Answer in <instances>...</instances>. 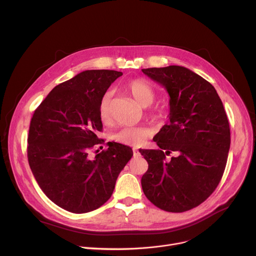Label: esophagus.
<instances>
[{"instance_id":"obj_1","label":"esophagus","mask_w":256,"mask_h":256,"mask_svg":"<svg viewBox=\"0 0 256 256\" xmlns=\"http://www.w3.org/2000/svg\"><path fill=\"white\" fill-rule=\"evenodd\" d=\"M133 155H134V157H138V156H140V151L138 148H133Z\"/></svg>"}]
</instances>
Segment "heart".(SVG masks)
<instances>
[{
  "label": "heart",
  "mask_w": 256,
  "mask_h": 256,
  "mask_svg": "<svg viewBox=\"0 0 256 256\" xmlns=\"http://www.w3.org/2000/svg\"><path fill=\"white\" fill-rule=\"evenodd\" d=\"M126 88L133 99L142 108L150 106L155 100L156 94L154 88L148 82L142 78H136L129 82L126 86ZM112 96V92L108 91L102 96L99 102V118L101 123L104 125L110 124L112 120L110 108ZM151 116L154 118H161L163 116V112L160 110L155 108L151 112ZM148 135L150 131L144 127H124L114 135V140L120 144L136 146L142 144L148 138Z\"/></svg>",
  "instance_id": "1"
}]
</instances>
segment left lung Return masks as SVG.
I'll return each mask as SVG.
<instances>
[{
  "instance_id": "8db88e82",
  "label": "left lung",
  "mask_w": 256,
  "mask_h": 256,
  "mask_svg": "<svg viewBox=\"0 0 256 256\" xmlns=\"http://www.w3.org/2000/svg\"><path fill=\"white\" fill-rule=\"evenodd\" d=\"M142 72L170 95L168 122L153 138L158 150H140L148 168L142 178L146 198L166 212H186L217 188L226 165L230 129L215 88L182 66ZM172 152L177 155L166 159Z\"/></svg>"
}]
</instances>
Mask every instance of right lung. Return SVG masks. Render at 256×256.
<instances>
[{"label": "right lung", "instance_id": "right-lung-1", "mask_svg": "<svg viewBox=\"0 0 256 256\" xmlns=\"http://www.w3.org/2000/svg\"><path fill=\"white\" fill-rule=\"evenodd\" d=\"M122 75L114 70L82 71L54 86L32 116L30 168L44 194L68 212L88 213L106 202L133 156L130 146L110 142L105 151L88 157L90 150L104 142L97 136L103 127L99 102Z\"/></svg>", "mask_w": 256, "mask_h": 256}]
</instances>
